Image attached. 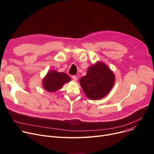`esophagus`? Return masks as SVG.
<instances>
[{
	"label": "esophagus",
	"mask_w": 154,
	"mask_h": 154,
	"mask_svg": "<svg viewBox=\"0 0 154 154\" xmlns=\"http://www.w3.org/2000/svg\"><path fill=\"white\" fill-rule=\"evenodd\" d=\"M72 80L74 81H77V79H78V77L77 76H75V75H72Z\"/></svg>",
	"instance_id": "esophagus-1"
}]
</instances>
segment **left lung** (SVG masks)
<instances>
[{
	"label": "left lung",
	"instance_id": "obj_1",
	"mask_svg": "<svg viewBox=\"0 0 154 154\" xmlns=\"http://www.w3.org/2000/svg\"><path fill=\"white\" fill-rule=\"evenodd\" d=\"M115 81L112 70L105 64L97 61L88 69L86 75L80 79V84L87 97L97 100L108 94Z\"/></svg>",
	"mask_w": 154,
	"mask_h": 154
}]
</instances>
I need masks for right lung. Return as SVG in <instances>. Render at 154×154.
<instances>
[{"instance_id": "obj_1", "label": "right lung", "mask_w": 154, "mask_h": 154, "mask_svg": "<svg viewBox=\"0 0 154 154\" xmlns=\"http://www.w3.org/2000/svg\"><path fill=\"white\" fill-rule=\"evenodd\" d=\"M71 80V77L64 72L52 70L48 72L42 80V86L49 92H55L61 88L65 83Z\"/></svg>"}]
</instances>
